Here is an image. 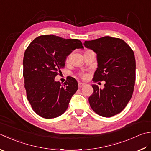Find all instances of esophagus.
Masks as SVG:
<instances>
[{
  "label": "esophagus",
  "instance_id": "1",
  "mask_svg": "<svg viewBox=\"0 0 151 151\" xmlns=\"http://www.w3.org/2000/svg\"><path fill=\"white\" fill-rule=\"evenodd\" d=\"M85 85V83H82V82H79V83H78V86H79V88H81V87H83Z\"/></svg>",
  "mask_w": 151,
  "mask_h": 151
}]
</instances>
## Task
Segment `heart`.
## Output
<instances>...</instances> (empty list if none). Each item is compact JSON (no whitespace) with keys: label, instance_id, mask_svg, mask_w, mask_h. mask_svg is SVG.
<instances>
[{"label":"heart","instance_id":"1","mask_svg":"<svg viewBox=\"0 0 151 151\" xmlns=\"http://www.w3.org/2000/svg\"><path fill=\"white\" fill-rule=\"evenodd\" d=\"M85 76V75H84V76Z\"/></svg>","mask_w":151,"mask_h":151}]
</instances>
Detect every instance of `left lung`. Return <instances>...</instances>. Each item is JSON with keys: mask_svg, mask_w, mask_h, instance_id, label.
Instances as JSON below:
<instances>
[{"mask_svg": "<svg viewBox=\"0 0 151 151\" xmlns=\"http://www.w3.org/2000/svg\"><path fill=\"white\" fill-rule=\"evenodd\" d=\"M83 45L96 54L98 68L93 80L105 81L102 89L92 85L90 106L99 116L112 117L125 109L132 96L135 81L134 53L124 40L109 36L85 41Z\"/></svg>", "mask_w": 151, "mask_h": 151, "instance_id": "obj_1", "label": "left lung"}]
</instances>
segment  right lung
I'll list each match as a JSON object with an SVG mask.
<instances>
[{"instance_id": "add662e5", "label": "right lung", "mask_w": 151, "mask_h": 151, "mask_svg": "<svg viewBox=\"0 0 151 151\" xmlns=\"http://www.w3.org/2000/svg\"><path fill=\"white\" fill-rule=\"evenodd\" d=\"M76 49H83L78 39L47 35L35 38L25 51L23 76L27 98L34 112L42 118L61 116L78 89L72 77H68L64 85L55 80L67 56Z\"/></svg>"}]
</instances>
